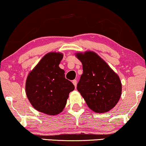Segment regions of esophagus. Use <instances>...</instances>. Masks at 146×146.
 Masks as SVG:
<instances>
[{
	"mask_svg": "<svg viewBox=\"0 0 146 146\" xmlns=\"http://www.w3.org/2000/svg\"><path fill=\"white\" fill-rule=\"evenodd\" d=\"M73 82V85H74L75 88H76V86H77V80H76V79H74V80H73V82Z\"/></svg>",
	"mask_w": 146,
	"mask_h": 146,
	"instance_id": "1",
	"label": "esophagus"
}]
</instances>
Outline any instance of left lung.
<instances>
[{"instance_id":"obj_1","label":"left lung","mask_w":146,"mask_h":146,"mask_svg":"<svg viewBox=\"0 0 146 146\" xmlns=\"http://www.w3.org/2000/svg\"><path fill=\"white\" fill-rule=\"evenodd\" d=\"M76 56L83 65L77 90L92 110L97 113L109 111L121 98L122 86L119 77L94 52H78Z\"/></svg>"}]
</instances>
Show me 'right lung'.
<instances>
[{"instance_id": "right-lung-1", "label": "right lung", "mask_w": 146, "mask_h": 146, "mask_svg": "<svg viewBox=\"0 0 146 146\" xmlns=\"http://www.w3.org/2000/svg\"><path fill=\"white\" fill-rule=\"evenodd\" d=\"M62 57L60 52L48 53L29 73L25 83V92L32 106L49 115L63 110L69 93L75 89L59 67Z\"/></svg>"}]
</instances>
